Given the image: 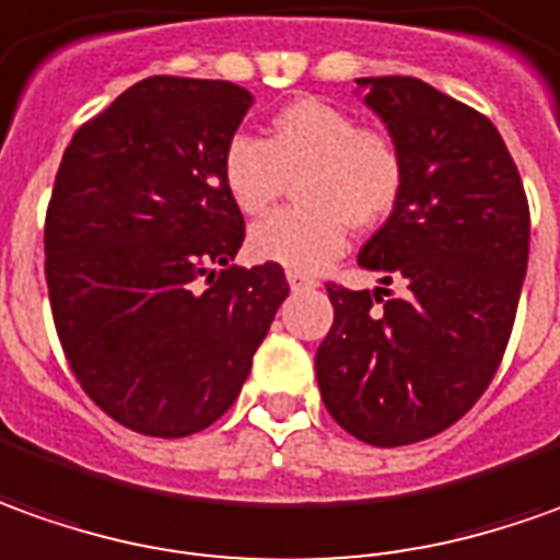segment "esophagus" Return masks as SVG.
<instances>
[{
	"label": "esophagus",
	"mask_w": 560,
	"mask_h": 560,
	"mask_svg": "<svg viewBox=\"0 0 560 560\" xmlns=\"http://www.w3.org/2000/svg\"><path fill=\"white\" fill-rule=\"evenodd\" d=\"M288 284H291V291H303V288H315V279H312V276H303V272H294V269H288Z\"/></svg>",
	"instance_id": "esophagus-1"
}]
</instances>
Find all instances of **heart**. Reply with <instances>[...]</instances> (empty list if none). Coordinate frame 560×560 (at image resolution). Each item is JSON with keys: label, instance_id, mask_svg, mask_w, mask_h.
Wrapping results in <instances>:
<instances>
[{"label": "heart", "instance_id": "b5f03b06", "mask_svg": "<svg viewBox=\"0 0 560 560\" xmlns=\"http://www.w3.org/2000/svg\"><path fill=\"white\" fill-rule=\"evenodd\" d=\"M223 186L232 205L264 217L296 186V208L250 230L248 248L264 264L315 272L340 257L355 230L380 226L405 189V155L383 131L361 128L340 106L303 97L279 109L266 140L235 135L223 150Z\"/></svg>", "mask_w": 560, "mask_h": 560}]
</instances>
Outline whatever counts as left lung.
<instances>
[{
    "instance_id": "obj_1",
    "label": "left lung",
    "mask_w": 560,
    "mask_h": 560,
    "mask_svg": "<svg viewBox=\"0 0 560 560\" xmlns=\"http://www.w3.org/2000/svg\"><path fill=\"white\" fill-rule=\"evenodd\" d=\"M355 82L405 155L401 199L359 266L383 284L405 279L408 296L328 284L334 325L315 376L349 435L401 447L454 425L490 386L515 325L530 211L488 116L413 75Z\"/></svg>"
}]
</instances>
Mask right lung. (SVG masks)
<instances>
[{"mask_svg": "<svg viewBox=\"0 0 560 560\" xmlns=\"http://www.w3.org/2000/svg\"><path fill=\"white\" fill-rule=\"evenodd\" d=\"M250 104L232 82L152 75L60 159L45 217L57 337L91 401L140 435L220 420L288 296L279 264H232L245 220L220 162Z\"/></svg>", "mask_w": 560, "mask_h": 560, "instance_id": "1", "label": "right lung"}]
</instances>
